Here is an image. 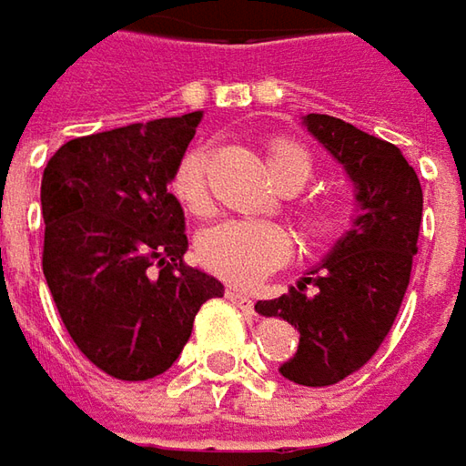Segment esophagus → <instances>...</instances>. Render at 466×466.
Returning a JSON list of instances; mask_svg holds the SVG:
<instances>
[{
  "mask_svg": "<svg viewBox=\"0 0 466 466\" xmlns=\"http://www.w3.org/2000/svg\"><path fill=\"white\" fill-rule=\"evenodd\" d=\"M225 296H228L236 307H241L244 312H254V299H251L246 291H241V289H228Z\"/></svg>",
  "mask_w": 466,
  "mask_h": 466,
  "instance_id": "1",
  "label": "esophagus"
}]
</instances>
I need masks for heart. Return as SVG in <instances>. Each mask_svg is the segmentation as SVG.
<instances>
[{"instance_id":"heart-1","label":"heart","mask_w":466,"mask_h":466,"mask_svg":"<svg viewBox=\"0 0 466 466\" xmlns=\"http://www.w3.org/2000/svg\"><path fill=\"white\" fill-rule=\"evenodd\" d=\"M269 173L280 188H301L312 175V159L291 141H272L268 147ZM209 152L191 149L175 167L170 191L180 207L191 215H207L212 209L209 183H207ZM301 236L312 244L336 241L346 228V212L336 201H312L299 212ZM201 265L230 283L251 286L268 272L280 268L291 254L289 233L275 222H220L198 236Z\"/></svg>"}]
</instances>
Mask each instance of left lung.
<instances>
[{
    "instance_id": "8db88e82",
    "label": "left lung",
    "mask_w": 466,
    "mask_h": 466,
    "mask_svg": "<svg viewBox=\"0 0 466 466\" xmlns=\"http://www.w3.org/2000/svg\"><path fill=\"white\" fill-rule=\"evenodd\" d=\"M304 126L346 167L360 215L319 268L257 312L299 330L293 360L280 364L291 383L336 385L375 357L401 309L422 222V186L399 147L330 115ZM312 285L314 292L306 289Z\"/></svg>"
}]
</instances>
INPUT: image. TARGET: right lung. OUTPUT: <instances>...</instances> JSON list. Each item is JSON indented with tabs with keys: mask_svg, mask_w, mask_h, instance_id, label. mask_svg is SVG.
<instances>
[{
	"mask_svg": "<svg viewBox=\"0 0 466 466\" xmlns=\"http://www.w3.org/2000/svg\"><path fill=\"white\" fill-rule=\"evenodd\" d=\"M201 112L73 138L41 177V268L81 354L117 380L173 367L222 283L183 262L180 201L167 191Z\"/></svg>",
	"mask_w": 466,
	"mask_h": 466,
	"instance_id": "obj_1",
	"label": "right lung"
}]
</instances>
